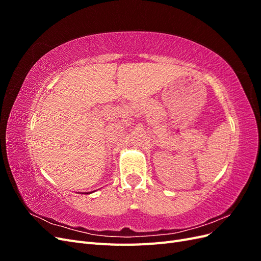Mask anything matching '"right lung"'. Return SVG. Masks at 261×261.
<instances>
[{
    "label": "right lung",
    "instance_id": "obj_1",
    "mask_svg": "<svg viewBox=\"0 0 261 261\" xmlns=\"http://www.w3.org/2000/svg\"><path fill=\"white\" fill-rule=\"evenodd\" d=\"M87 194H88V193H87Z\"/></svg>",
    "mask_w": 261,
    "mask_h": 261
}]
</instances>
